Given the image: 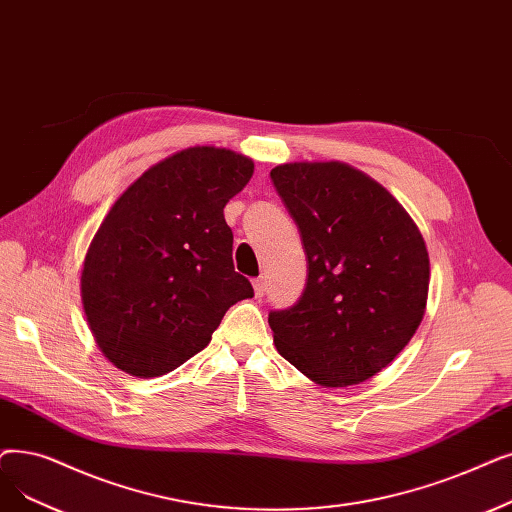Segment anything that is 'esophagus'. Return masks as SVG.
Instances as JSON below:
<instances>
[{
    "mask_svg": "<svg viewBox=\"0 0 512 512\" xmlns=\"http://www.w3.org/2000/svg\"><path fill=\"white\" fill-rule=\"evenodd\" d=\"M253 288H255V297H263V293H265V280H263V276L253 280Z\"/></svg>",
    "mask_w": 512,
    "mask_h": 512,
    "instance_id": "esophagus-1",
    "label": "esophagus"
}]
</instances>
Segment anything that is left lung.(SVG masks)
Wrapping results in <instances>:
<instances>
[{
    "instance_id": "obj_1",
    "label": "left lung",
    "mask_w": 512,
    "mask_h": 512,
    "mask_svg": "<svg viewBox=\"0 0 512 512\" xmlns=\"http://www.w3.org/2000/svg\"><path fill=\"white\" fill-rule=\"evenodd\" d=\"M270 177L307 257L301 299L268 318L276 349L322 387L360 385L425 316V238L379 182L345 163H286Z\"/></svg>"
}]
</instances>
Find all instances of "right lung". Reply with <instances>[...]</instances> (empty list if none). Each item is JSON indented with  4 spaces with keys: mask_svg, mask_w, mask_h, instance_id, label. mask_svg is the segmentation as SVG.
Wrapping results in <instances>:
<instances>
[{
    "mask_svg": "<svg viewBox=\"0 0 512 512\" xmlns=\"http://www.w3.org/2000/svg\"><path fill=\"white\" fill-rule=\"evenodd\" d=\"M253 161L194 146L152 165L110 207L81 270L92 335L123 372L152 379L205 349L226 311L253 297L234 272L224 207Z\"/></svg>",
    "mask_w": 512,
    "mask_h": 512,
    "instance_id": "1",
    "label": "right lung"
}]
</instances>
